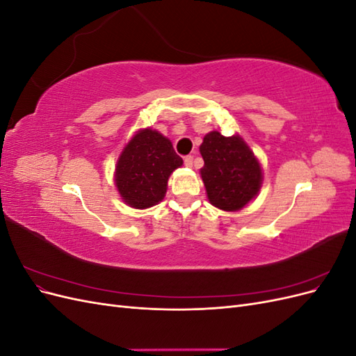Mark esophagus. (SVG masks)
Masks as SVG:
<instances>
[{
    "label": "esophagus",
    "instance_id": "34e87169",
    "mask_svg": "<svg viewBox=\"0 0 356 356\" xmlns=\"http://www.w3.org/2000/svg\"><path fill=\"white\" fill-rule=\"evenodd\" d=\"M184 165H186L187 168H191V166H193V156H186V157H184Z\"/></svg>",
    "mask_w": 356,
    "mask_h": 356
}]
</instances>
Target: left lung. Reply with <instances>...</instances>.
<instances>
[{
	"mask_svg": "<svg viewBox=\"0 0 356 356\" xmlns=\"http://www.w3.org/2000/svg\"><path fill=\"white\" fill-rule=\"evenodd\" d=\"M200 154L204 161L200 175L215 208L234 212L255 199L261 188L263 170L239 135L224 136L212 131L204 135Z\"/></svg>",
	"mask_w": 356,
	"mask_h": 356,
	"instance_id": "left-lung-1",
	"label": "left lung"
}]
</instances>
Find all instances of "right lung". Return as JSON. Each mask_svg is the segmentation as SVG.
<instances>
[{"label":"right lung","mask_w":356,"mask_h":356,"mask_svg":"<svg viewBox=\"0 0 356 356\" xmlns=\"http://www.w3.org/2000/svg\"><path fill=\"white\" fill-rule=\"evenodd\" d=\"M182 166L166 136L153 129L138 131L117 160L114 182L129 207L145 209L163 200L172 172Z\"/></svg>","instance_id":"right-lung-1"}]
</instances>
